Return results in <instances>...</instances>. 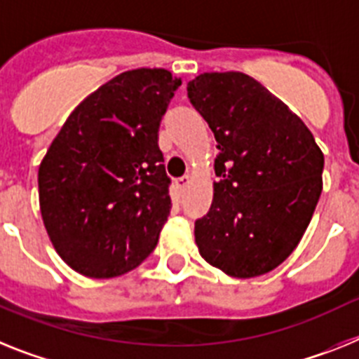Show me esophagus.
<instances>
[{
	"instance_id": "esophagus-1",
	"label": "esophagus",
	"mask_w": 359,
	"mask_h": 359,
	"mask_svg": "<svg viewBox=\"0 0 359 359\" xmlns=\"http://www.w3.org/2000/svg\"><path fill=\"white\" fill-rule=\"evenodd\" d=\"M188 184H189V177H182V179L175 180V188L179 189L180 193L186 191V188H188Z\"/></svg>"
}]
</instances>
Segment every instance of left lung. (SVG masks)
I'll return each instance as SVG.
<instances>
[{
  "instance_id": "8db88e82",
  "label": "left lung",
  "mask_w": 359,
  "mask_h": 359,
  "mask_svg": "<svg viewBox=\"0 0 359 359\" xmlns=\"http://www.w3.org/2000/svg\"><path fill=\"white\" fill-rule=\"evenodd\" d=\"M188 97L218 148L213 202L195 220L198 251L235 278L269 273L313 218L322 149L298 115L245 74H201L188 83Z\"/></svg>"
}]
</instances>
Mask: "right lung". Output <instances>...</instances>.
<instances>
[{
    "instance_id": "right-lung-1",
    "label": "right lung",
    "mask_w": 359,
    "mask_h": 359,
    "mask_svg": "<svg viewBox=\"0 0 359 359\" xmlns=\"http://www.w3.org/2000/svg\"><path fill=\"white\" fill-rule=\"evenodd\" d=\"M179 77L124 72L72 111L39 166V205L59 257L90 278L135 269L171 210L158 124Z\"/></svg>"
}]
</instances>
